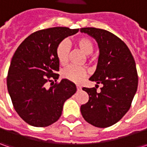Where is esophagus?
Instances as JSON below:
<instances>
[{
    "instance_id": "esophagus-1",
    "label": "esophagus",
    "mask_w": 147,
    "mask_h": 147,
    "mask_svg": "<svg viewBox=\"0 0 147 147\" xmlns=\"http://www.w3.org/2000/svg\"><path fill=\"white\" fill-rule=\"evenodd\" d=\"M76 87H77V89H78V90H81V88H82L80 85H77Z\"/></svg>"
}]
</instances>
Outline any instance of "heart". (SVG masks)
<instances>
[{
    "label": "heart",
    "instance_id": "1",
    "mask_svg": "<svg viewBox=\"0 0 147 147\" xmlns=\"http://www.w3.org/2000/svg\"><path fill=\"white\" fill-rule=\"evenodd\" d=\"M75 44L85 55H90L93 51V43L88 37H82L78 38L75 41ZM69 51V43L66 40H64L59 43V45L56 47L55 54L60 65H65L67 64ZM61 75L64 78L69 81L80 82L88 75V70L82 67L70 65L62 71Z\"/></svg>",
    "mask_w": 147,
    "mask_h": 147
}]
</instances>
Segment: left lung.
Returning a JSON list of instances; mask_svg holds the SVG:
<instances>
[{"mask_svg":"<svg viewBox=\"0 0 147 147\" xmlns=\"http://www.w3.org/2000/svg\"><path fill=\"white\" fill-rule=\"evenodd\" d=\"M80 32L98 44V63L89 80L103 85L100 92L95 88H82L89 100L81 105V113L95 127H110L130 109L138 84L136 63L127 45L115 34L96 28H82Z\"/></svg>","mask_w":147,"mask_h":147,"instance_id":"8db88e82","label":"left lung"}]
</instances>
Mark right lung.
Returning a JSON list of instances; mask_svg holds the SVG:
<instances>
[{"label": "right lung", "mask_w": 147, "mask_h": 147, "mask_svg": "<svg viewBox=\"0 0 147 147\" xmlns=\"http://www.w3.org/2000/svg\"><path fill=\"white\" fill-rule=\"evenodd\" d=\"M78 32L65 27L39 30L14 52L7 76L8 92L15 111L32 126L47 127L57 121L65 100L76 92V85L65 78L50 88L47 82L59 78L57 46Z\"/></svg>", "instance_id": "1"}]
</instances>
